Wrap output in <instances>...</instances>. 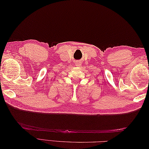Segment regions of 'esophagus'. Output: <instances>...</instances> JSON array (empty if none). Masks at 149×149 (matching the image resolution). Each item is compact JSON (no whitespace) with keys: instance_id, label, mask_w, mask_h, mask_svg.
<instances>
[{"instance_id":"34e87169","label":"esophagus","mask_w":149,"mask_h":149,"mask_svg":"<svg viewBox=\"0 0 149 149\" xmlns=\"http://www.w3.org/2000/svg\"><path fill=\"white\" fill-rule=\"evenodd\" d=\"M74 64H75V66H81V62L79 61H76Z\"/></svg>"}]
</instances>
